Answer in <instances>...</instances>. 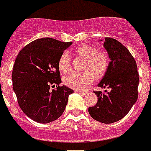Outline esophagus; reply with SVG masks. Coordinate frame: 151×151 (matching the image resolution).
Here are the masks:
<instances>
[{
	"label": "esophagus",
	"mask_w": 151,
	"mask_h": 151,
	"mask_svg": "<svg viewBox=\"0 0 151 151\" xmlns=\"http://www.w3.org/2000/svg\"><path fill=\"white\" fill-rule=\"evenodd\" d=\"M77 93H81V95H83V96H84V95H86L88 93L87 91H80V90H76Z\"/></svg>",
	"instance_id": "1"
}]
</instances>
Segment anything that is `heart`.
<instances>
[{
	"mask_svg": "<svg viewBox=\"0 0 151 151\" xmlns=\"http://www.w3.org/2000/svg\"><path fill=\"white\" fill-rule=\"evenodd\" d=\"M80 58L84 59L82 70L84 72H72L63 77L64 84L68 87L82 90L93 83L95 76L101 79L105 76L110 66L109 58L102 51H98L95 47L89 45H81L75 50ZM72 58L67 52H63L58 59L59 70L66 73L71 68Z\"/></svg>",
	"mask_w": 151,
	"mask_h": 151,
	"instance_id": "heart-1",
	"label": "heart"
}]
</instances>
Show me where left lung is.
<instances>
[{"label": "left lung", "mask_w": 151, "mask_h": 151, "mask_svg": "<svg viewBox=\"0 0 151 151\" xmlns=\"http://www.w3.org/2000/svg\"><path fill=\"white\" fill-rule=\"evenodd\" d=\"M103 46L111 62L98 86L110 91H95L98 102L88 108V113L97 121L111 124L124 118L137 100L139 75L134 58L119 41L106 37Z\"/></svg>", "instance_id": "1"}]
</instances>
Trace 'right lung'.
<instances>
[{"mask_svg": "<svg viewBox=\"0 0 151 151\" xmlns=\"http://www.w3.org/2000/svg\"><path fill=\"white\" fill-rule=\"evenodd\" d=\"M71 42L53 38L37 39L18 54L13 67V89L23 113L34 121L48 124L65 111L74 91L62 82L58 59ZM57 88L49 90L51 86Z\"/></svg>", "mask_w": 151, "mask_h": 151, "instance_id": "add662e5", "label": "right lung"}]
</instances>
